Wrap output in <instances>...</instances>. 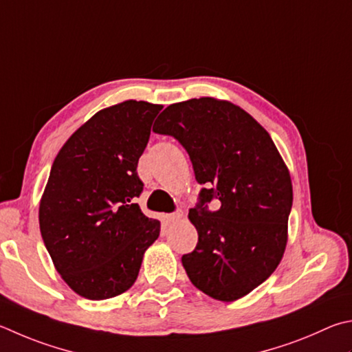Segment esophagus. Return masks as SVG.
Returning <instances> with one entry per match:
<instances>
[{
	"label": "esophagus",
	"instance_id": "34e87169",
	"mask_svg": "<svg viewBox=\"0 0 352 352\" xmlns=\"http://www.w3.org/2000/svg\"><path fill=\"white\" fill-rule=\"evenodd\" d=\"M182 219H183L182 210H177V212H174V214L166 215V221H168V223H177V221H180Z\"/></svg>",
	"mask_w": 352,
	"mask_h": 352
}]
</instances>
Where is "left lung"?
Masks as SVG:
<instances>
[{
  "mask_svg": "<svg viewBox=\"0 0 352 352\" xmlns=\"http://www.w3.org/2000/svg\"><path fill=\"white\" fill-rule=\"evenodd\" d=\"M157 133L178 140L204 184L189 220L198 243L182 257L190 282L209 297L234 302L276 271L287 241L291 175L263 127L241 107L210 97L166 107ZM221 201L217 211L207 203Z\"/></svg>",
  "mask_w": 352,
  "mask_h": 352,
  "instance_id": "obj_1",
  "label": "left lung"
}]
</instances>
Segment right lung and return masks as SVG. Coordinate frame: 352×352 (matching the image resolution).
<instances>
[{"mask_svg":"<svg viewBox=\"0 0 352 352\" xmlns=\"http://www.w3.org/2000/svg\"><path fill=\"white\" fill-rule=\"evenodd\" d=\"M162 104L127 100L100 111L55 157L40 201V231L61 278L78 296L106 300L135 283L160 235L135 198L138 160Z\"/></svg>","mask_w":352,"mask_h":352,"instance_id":"add662e5","label":"right lung"}]
</instances>
